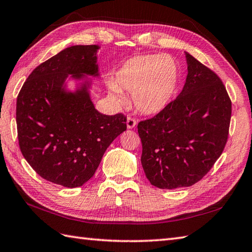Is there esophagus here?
<instances>
[{
  "mask_svg": "<svg viewBox=\"0 0 252 252\" xmlns=\"http://www.w3.org/2000/svg\"><path fill=\"white\" fill-rule=\"evenodd\" d=\"M137 121L134 119V118L132 117H127L126 118V126L127 129H133V127H135Z\"/></svg>",
  "mask_w": 252,
  "mask_h": 252,
  "instance_id": "obj_1",
  "label": "esophagus"
}]
</instances>
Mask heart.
<instances>
[{
  "label": "heart",
  "mask_w": 252,
  "mask_h": 252,
  "mask_svg": "<svg viewBox=\"0 0 252 252\" xmlns=\"http://www.w3.org/2000/svg\"><path fill=\"white\" fill-rule=\"evenodd\" d=\"M179 80L180 66L174 57L141 54L126 60L113 73L109 90L120 102V93L130 94L136 110L155 115L169 105Z\"/></svg>",
  "instance_id": "obj_1"
}]
</instances>
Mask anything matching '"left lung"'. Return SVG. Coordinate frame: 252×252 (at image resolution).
<instances>
[{"instance_id":"1","label":"left lung","mask_w":252,"mask_h":252,"mask_svg":"<svg viewBox=\"0 0 252 252\" xmlns=\"http://www.w3.org/2000/svg\"><path fill=\"white\" fill-rule=\"evenodd\" d=\"M188 75L175 100L140 121L141 162L159 189L190 187L221 155L228 139L231 101L216 73L186 52Z\"/></svg>"}]
</instances>
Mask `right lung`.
Masks as SVG:
<instances>
[{"label": "right lung", "instance_id": "obj_1", "mask_svg": "<svg viewBox=\"0 0 252 252\" xmlns=\"http://www.w3.org/2000/svg\"><path fill=\"white\" fill-rule=\"evenodd\" d=\"M96 44L72 46L38 65L17 96L19 149L37 174L67 188L95 174L112 141L126 130V117L102 115L94 107L88 82L65 91L68 75L98 76Z\"/></svg>", "mask_w": 252, "mask_h": 252}]
</instances>
